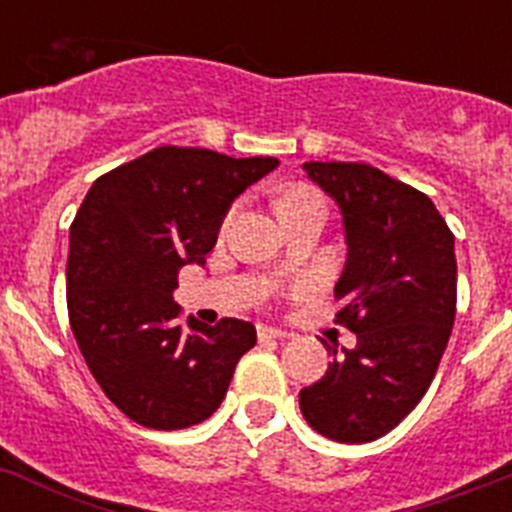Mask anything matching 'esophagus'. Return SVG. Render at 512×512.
Segmentation results:
<instances>
[{
	"label": "esophagus",
	"mask_w": 512,
	"mask_h": 512,
	"mask_svg": "<svg viewBox=\"0 0 512 512\" xmlns=\"http://www.w3.org/2000/svg\"><path fill=\"white\" fill-rule=\"evenodd\" d=\"M257 337H260V340H283L286 332L278 330V327H265V324H260V327H257Z\"/></svg>",
	"instance_id": "obj_1"
}]
</instances>
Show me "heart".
I'll list each match as a JSON object with an SVG mask.
<instances>
[{
    "instance_id": "heart-1",
    "label": "heart",
    "mask_w": 512,
    "mask_h": 512,
    "mask_svg": "<svg viewBox=\"0 0 512 512\" xmlns=\"http://www.w3.org/2000/svg\"><path fill=\"white\" fill-rule=\"evenodd\" d=\"M314 201H322V198H319L317 193H311V190H291V193L283 195L281 203H278V213L288 211V208L306 206V203H314Z\"/></svg>"
}]
</instances>
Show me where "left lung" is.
I'll return each mask as SVG.
<instances>
[{
	"label": "left lung",
	"instance_id": "obj_1",
	"mask_svg": "<svg viewBox=\"0 0 512 512\" xmlns=\"http://www.w3.org/2000/svg\"><path fill=\"white\" fill-rule=\"evenodd\" d=\"M340 206L348 260L335 286L337 322L355 348L299 391L301 415L337 443L394 430L428 391L456 317L453 234L420 190L361 162H306Z\"/></svg>",
	"mask_w": 512,
	"mask_h": 512
}]
</instances>
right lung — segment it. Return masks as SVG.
<instances>
[{
	"label": "right lung",
	"instance_id": "add662e5",
	"mask_svg": "<svg viewBox=\"0 0 512 512\" xmlns=\"http://www.w3.org/2000/svg\"><path fill=\"white\" fill-rule=\"evenodd\" d=\"M278 164L159 146L92 182L79 206L66 262L71 332L105 397L144 428L208 420L257 342L242 319L182 327L172 291L182 265H206L234 198Z\"/></svg>",
	"mask_w": 512,
	"mask_h": 512
}]
</instances>
